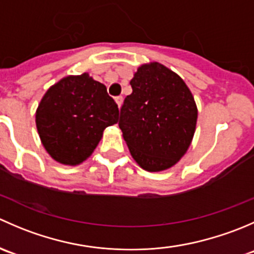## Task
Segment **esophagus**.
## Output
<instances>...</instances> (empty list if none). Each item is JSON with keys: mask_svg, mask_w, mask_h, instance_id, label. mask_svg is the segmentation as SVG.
Returning a JSON list of instances; mask_svg holds the SVG:
<instances>
[{"mask_svg": "<svg viewBox=\"0 0 254 254\" xmlns=\"http://www.w3.org/2000/svg\"><path fill=\"white\" fill-rule=\"evenodd\" d=\"M115 102H117V104H118V107H122V104H123V97L122 96H118V97H115Z\"/></svg>", "mask_w": 254, "mask_h": 254, "instance_id": "1", "label": "esophagus"}]
</instances>
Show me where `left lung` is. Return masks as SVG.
Instances as JSON below:
<instances>
[{"label": "left lung", "mask_w": 254, "mask_h": 254, "mask_svg": "<svg viewBox=\"0 0 254 254\" xmlns=\"http://www.w3.org/2000/svg\"><path fill=\"white\" fill-rule=\"evenodd\" d=\"M132 93L120 108L119 127L143 170L176 165L195 131V102L184 81L158 63L142 65L130 81Z\"/></svg>", "instance_id": "left-lung-1"}]
</instances>
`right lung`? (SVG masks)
Returning a JSON list of instances; mask_svg holds the SVG:
<instances>
[{
  "label": "right lung",
  "instance_id": "1",
  "mask_svg": "<svg viewBox=\"0 0 254 254\" xmlns=\"http://www.w3.org/2000/svg\"><path fill=\"white\" fill-rule=\"evenodd\" d=\"M119 119V108L107 87L87 73L61 79L48 89L35 122L49 155L64 165L83 162Z\"/></svg>",
  "mask_w": 254,
  "mask_h": 254
}]
</instances>
